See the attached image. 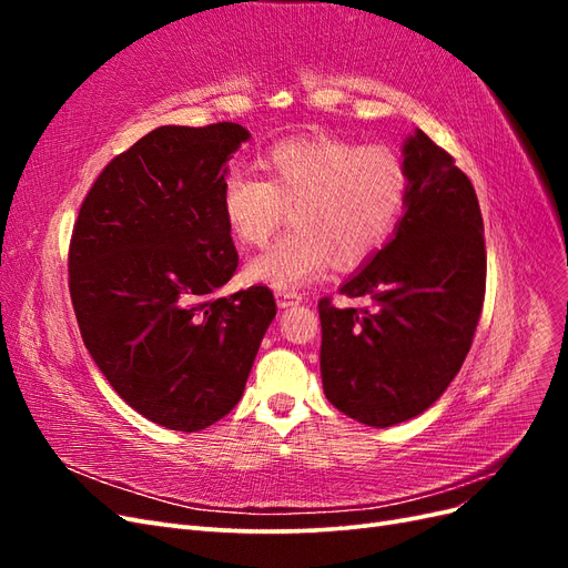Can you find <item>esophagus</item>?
I'll return each mask as SVG.
<instances>
[{"instance_id":"esophagus-1","label":"esophagus","mask_w":568,"mask_h":568,"mask_svg":"<svg viewBox=\"0 0 568 568\" xmlns=\"http://www.w3.org/2000/svg\"><path fill=\"white\" fill-rule=\"evenodd\" d=\"M274 298H277L280 307L303 303V294H298V291H291V288H277L274 291Z\"/></svg>"}]
</instances>
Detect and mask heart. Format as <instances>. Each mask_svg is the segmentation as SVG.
Returning <instances> with one entry per match:
<instances>
[{
	"instance_id": "heart-1",
	"label": "heart",
	"mask_w": 568,
	"mask_h": 568,
	"mask_svg": "<svg viewBox=\"0 0 568 568\" xmlns=\"http://www.w3.org/2000/svg\"><path fill=\"white\" fill-rule=\"evenodd\" d=\"M265 180L230 170L222 215L242 246H263L291 211L294 232L246 265V277L272 288L303 286L332 265L355 267L379 248L398 222L409 173L384 144L359 146L332 134L272 144L261 161Z\"/></svg>"
}]
</instances>
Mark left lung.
<instances>
[{"instance_id":"8db88e82","label":"left lung","mask_w":568,"mask_h":568,"mask_svg":"<svg viewBox=\"0 0 568 568\" xmlns=\"http://www.w3.org/2000/svg\"><path fill=\"white\" fill-rule=\"evenodd\" d=\"M405 215L390 242L338 291L367 307L320 301L324 395L351 419L386 428L432 407L457 376L486 296L484 217L469 178L415 130L403 144Z\"/></svg>"}]
</instances>
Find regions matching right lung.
<instances>
[{
	"mask_svg": "<svg viewBox=\"0 0 568 568\" xmlns=\"http://www.w3.org/2000/svg\"><path fill=\"white\" fill-rule=\"evenodd\" d=\"M236 123L163 125L115 156L80 205L68 286L84 346L153 424L194 434L242 400L277 305L267 286L217 298L239 255L222 180Z\"/></svg>",
	"mask_w": 568,
	"mask_h": 568,
	"instance_id": "add662e5",
	"label": "right lung"
}]
</instances>
